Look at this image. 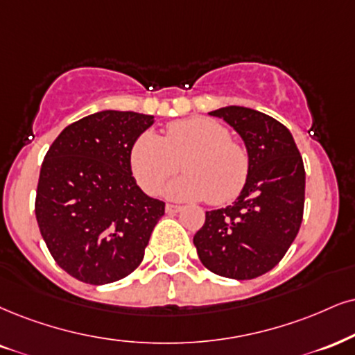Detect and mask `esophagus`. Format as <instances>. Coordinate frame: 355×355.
I'll list each match as a JSON object with an SVG mask.
<instances>
[{
  "instance_id": "obj_1",
  "label": "esophagus",
  "mask_w": 355,
  "mask_h": 355,
  "mask_svg": "<svg viewBox=\"0 0 355 355\" xmlns=\"http://www.w3.org/2000/svg\"><path fill=\"white\" fill-rule=\"evenodd\" d=\"M181 205H174V204H166V212L173 214V212H179L181 211Z\"/></svg>"
}]
</instances>
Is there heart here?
Listing matches in <instances>:
<instances>
[{
	"instance_id": "1",
	"label": "heart",
	"mask_w": 355,
	"mask_h": 355,
	"mask_svg": "<svg viewBox=\"0 0 355 355\" xmlns=\"http://www.w3.org/2000/svg\"><path fill=\"white\" fill-rule=\"evenodd\" d=\"M179 163L186 173L173 181L166 194L176 200L205 199L220 205L242 192L250 171V157L230 131L216 120L186 118L166 126L164 137L144 131L133 143L130 166L148 194H157L176 174Z\"/></svg>"
}]
</instances>
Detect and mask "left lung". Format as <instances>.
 I'll use <instances>...</instances> for the list:
<instances>
[{"instance_id": "left-lung-1", "label": "left lung", "mask_w": 355, "mask_h": 355, "mask_svg": "<svg viewBox=\"0 0 355 355\" xmlns=\"http://www.w3.org/2000/svg\"><path fill=\"white\" fill-rule=\"evenodd\" d=\"M242 137L250 171L232 205L205 212L194 235L202 265L232 279H253L275 268L298 235L303 220L306 173L290 130L245 107L218 108Z\"/></svg>"}]
</instances>
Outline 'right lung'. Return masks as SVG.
<instances>
[{
	"mask_svg": "<svg viewBox=\"0 0 355 355\" xmlns=\"http://www.w3.org/2000/svg\"><path fill=\"white\" fill-rule=\"evenodd\" d=\"M155 116L105 110L65 126L44 156L36 218L51 255L78 282L107 284L138 268L164 202L139 189L130 166Z\"/></svg>",
	"mask_w": 355,
	"mask_h": 355,
	"instance_id": "add662e5",
	"label": "right lung"
}]
</instances>
